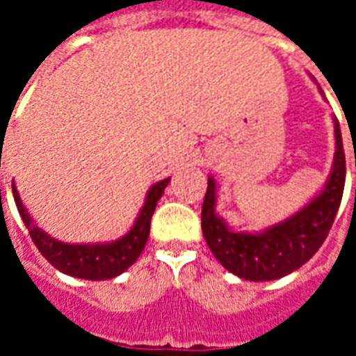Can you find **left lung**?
Wrapping results in <instances>:
<instances>
[{"instance_id": "8db88e82", "label": "left lung", "mask_w": 356, "mask_h": 356, "mask_svg": "<svg viewBox=\"0 0 356 356\" xmlns=\"http://www.w3.org/2000/svg\"><path fill=\"white\" fill-rule=\"evenodd\" d=\"M334 135L336 152L324 188L293 216L259 232L232 231L216 211L217 183L213 177H208V193L202 206V232L211 254L229 273L252 282L276 280L298 270L318 252L343 196L345 154L336 118Z\"/></svg>"}]
</instances>
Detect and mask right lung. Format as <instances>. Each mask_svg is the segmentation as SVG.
I'll list each match as a JSON object with an SVG mask.
<instances>
[{
    "label": "right lung",
    "instance_id": "1",
    "mask_svg": "<svg viewBox=\"0 0 356 356\" xmlns=\"http://www.w3.org/2000/svg\"><path fill=\"white\" fill-rule=\"evenodd\" d=\"M170 181L171 177L162 179L148 188L139 216L124 236L112 240V242H97V244H68V242L53 238L35 225L32 216L28 213L26 206L20 200V194L15 183H13V196H15L17 209H19L34 244L53 267L58 268L65 275L74 276V278L108 280V278H114L127 270L143 254L148 234H150V219L154 213L156 204L162 198L163 188L170 185Z\"/></svg>",
    "mask_w": 356,
    "mask_h": 356
}]
</instances>
